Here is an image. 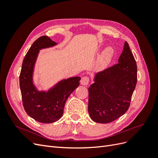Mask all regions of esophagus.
Instances as JSON below:
<instances>
[{"instance_id": "obj_1", "label": "esophagus", "mask_w": 158, "mask_h": 158, "mask_svg": "<svg viewBox=\"0 0 158 158\" xmlns=\"http://www.w3.org/2000/svg\"><path fill=\"white\" fill-rule=\"evenodd\" d=\"M89 76H83V77L82 78V79H81L80 83H81V84H82V85H87L89 84Z\"/></svg>"}]
</instances>
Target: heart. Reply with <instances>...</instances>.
<instances>
[{
	"label": "heart",
	"mask_w": 158,
	"mask_h": 158,
	"mask_svg": "<svg viewBox=\"0 0 158 158\" xmlns=\"http://www.w3.org/2000/svg\"><path fill=\"white\" fill-rule=\"evenodd\" d=\"M113 55V50L111 47H108V48L105 50L99 62V67L101 69L106 67V66L109 64L110 60H111Z\"/></svg>",
	"instance_id": "heart-1"
}]
</instances>
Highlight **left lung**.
Instances as JSON below:
<instances>
[{"label": "left lung", "mask_w": 158, "mask_h": 158, "mask_svg": "<svg viewBox=\"0 0 158 158\" xmlns=\"http://www.w3.org/2000/svg\"><path fill=\"white\" fill-rule=\"evenodd\" d=\"M118 63L97 73L88 88V112L98 123H109L128 109L137 83V65L126 41Z\"/></svg>", "instance_id": "8db88e82"}]
</instances>
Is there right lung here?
I'll use <instances>...</instances> for the list:
<instances>
[{
    "label": "right lung",
    "instance_id": "right-lung-1",
    "mask_svg": "<svg viewBox=\"0 0 158 158\" xmlns=\"http://www.w3.org/2000/svg\"><path fill=\"white\" fill-rule=\"evenodd\" d=\"M56 43L46 35L35 40L23 60L20 87L23 108L28 115L42 123H53L62 117L66 99L79 85L78 76L63 80L47 92H39L32 82L33 71L39 51Z\"/></svg>",
    "mask_w": 158,
    "mask_h": 158
}]
</instances>
